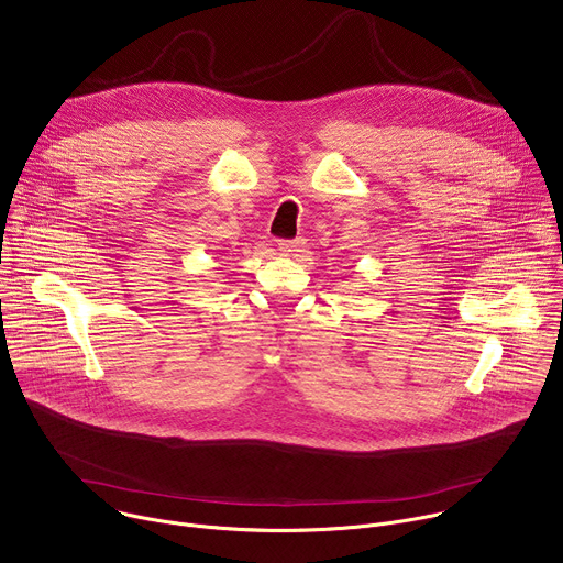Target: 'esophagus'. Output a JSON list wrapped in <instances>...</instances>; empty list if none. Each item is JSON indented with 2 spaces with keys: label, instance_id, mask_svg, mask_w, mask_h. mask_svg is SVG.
I'll return each instance as SVG.
<instances>
[{
  "label": "esophagus",
  "instance_id": "34e87169",
  "mask_svg": "<svg viewBox=\"0 0 563 563\" xmlns=\"http://www.w3.org/2000/svg\"><path fill=\"white\" fill-rule=\"evenodd\" d=\"M300 250V245L298 243H291V240H280L278 243V252L283 254V256H291L294 252H298Z\"/></svg>",
  "mask_w": 563,
  "mask_h": 563
}]
</instances>
